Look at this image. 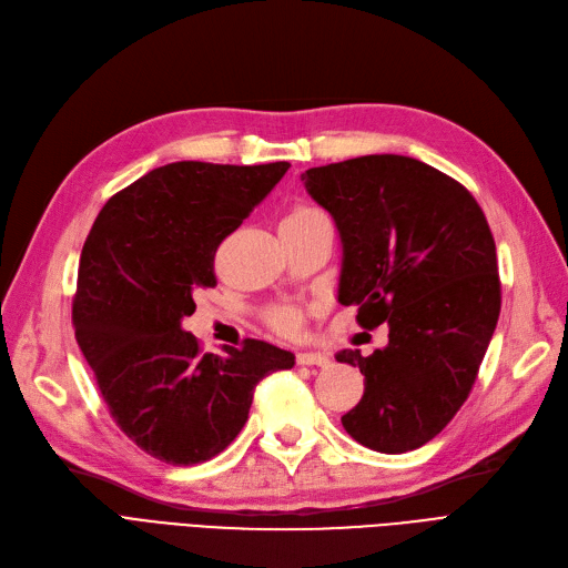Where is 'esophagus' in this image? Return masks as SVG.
Masks as SVG:
<instances>
[{"instance_id": "esophagus-1", "label": "esophagus", "mask_w": 568, "mask_h": 568, "mask_svg": "<svg viewBox=\"0 0 568 568\" xmlns=\"http://www.w3.org/2000/svg\"><path fill=\"white\" fill-rule=\"evenodd\" d=\"M296 364L301 366H328V357L322 352H298Z\"/></svg>"}]
</instances>
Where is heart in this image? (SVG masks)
<instances>
[{
    "mask_svg": "<svg viewBox=\"0 0 568 568\" xmlns=\"http://www.w3.org/2000/svg\"><path fill=\"white\" fill-rule=\"evenodd\" d=\"M322 216H324V211L317 209V206L296 204L282 219L280 225H298V223H307V221H315V219H322ZM301 322H303L301 312L296 307H288V305L270 310V315H267V324L275 331H280V334H284V336H296L298 328H301Z\"/></svg>",
    "mask_w": 568,
    "mask_h": 568,
    "instance_id": "b5f03b06",
    "label": "heart"
}]
</instances>
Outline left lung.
<instances>
[{
  "label": "left lung",
  "instance_id": "left-lung-1",
  "mask_svg": "<svg viewBox=\"0 0 568 568\" xmlns=\"http://www.w3.org/2000/svg\"><path fill=\"white\" fill-rule=\"evenodd\" d=\"M301 181L336 221L338 301L387 345L338 362L359 366L364 395L341 418L381 454L427 444L470 395L500 315L496 242L477 200L452 175L402 154L307 169Z\"/></svg>",
  "mask_w": 568,
  "mask_h": 568
}]
</instances>
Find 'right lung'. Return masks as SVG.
Masks as SVG:
<instances>
[{
    "mask_svg": "<svg viewBox=\"0 0 568 568\" xmlns=\"http://www.w3.org/2000/svg\"><path fill=\"white\" fill-rule=\"evenodd\" d=\"M173 162L152 169L98 213L72 301L80 343L110 416L152 458L194 465L219 456L248 418L253 389L291 368V352L244 341L202 355L181 328L192 293L216 286L213 256L288 171Z\"/></svg>",
    "mask_w": 568,
    "mask_h": 568,
    "instance_id": "add662e5",
    "label": "right lung"
}]
</instances>
